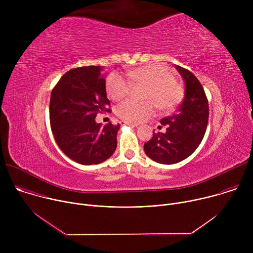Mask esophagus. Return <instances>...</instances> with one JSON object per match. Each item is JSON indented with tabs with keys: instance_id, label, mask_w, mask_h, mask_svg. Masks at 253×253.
Returning <instances> with one entry per match:
<instances>
[{
	"instance_id": "1",
	"label": "esophagus",
	"mask_w": 253,
	"mask_h": 253,
	"mask_svg": "<svg viewBox=\"0 0 253 253\" xmlns=\"http://www.w3.org/2000/svg\"><path fill=\"white\" fill-rule=\"evenodd\" d=\"M121 125H128V126H133V127H137L138 124L136 123H132V122H129V121H121L120 122Z\"/></svg>"
}]
</instances>
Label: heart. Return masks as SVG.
Returning a JSON list of instances; mask_svg holds the SVG:
<instances>
[{
  "instance_id": "heart-1",
  "label": "heart",
  "mask_w": 253,
  "mask_h": 253,
  "mask_svg": "<svg viewBox=\"0 0 253 253\" xmlns=\"http://www.w3.org/2000/svg\"><path fill=\"white\" fill-rule=\"evenodd\" d=\"M129 79L134 84L148 86L145 98L148 101L137 102L127 99L117 107V114L124 120L139 122L151 116L155 111V104L162 110H171L180 102L182 92L175 83V77L164 66L158 64L147 65L129 71ZM132 84L118 73H112L106 83L107 94L112 100L119 101L125 98Z\"/></svg>"
}]
</instances>
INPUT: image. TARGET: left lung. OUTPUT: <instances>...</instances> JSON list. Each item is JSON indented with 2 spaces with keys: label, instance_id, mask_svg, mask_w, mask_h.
Here are the masks:
<instances>
[{
  "label": "left lung",
  "instance_id": "8db88e82",
  "mask_svg": "<svg viewBox=\"0 0 253 253\" xmlns=\"http://www.w3.org/2000/svg\"><path fill=\"white\" fill-rule=\"evenodd\" d=\"M184 81V98L177 111L160 122L165 133H153L144 151L155 162L175 164L189 157L201 143L208 123V101L198 79L190 71L175 65Z\"/></svg>",
  "mask_w": 253,
  "mask_h": 253
}]
</instances>
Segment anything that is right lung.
I'll list each match as a JSON object with an SVG mask.
<instances>
[{
    "label": "right lung",
    "instance_id": "add662e5",
    "mask_svg": "<svg viewBox=\"0 0 253 253\" xmlns=\"http://www.w3.org/2000/svg\"><path fill=\"white\" fill-rule=\"evenodd\" d=\"M102 66L68 71L52 90L50 123L60 149L83 165L99 164L110 158L117 147L120 124L102 127L95 118L109 111Z\"/></svg>",
    "mask_w": 253,
    "mask_h": 253
}]
</instances>
